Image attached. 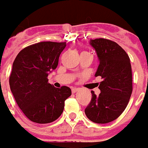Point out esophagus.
I'll list each match as a JSON object with an SVG mask.
<instances>
[{"instance_id": "esophagus-1", "label": "esophagus", "mask_w": 148, "mask_h": 148, "mask_svg": "<svg viewBox=\"0 0 148 148\" xmlns=\"http://www.w3.org/2000/svg\"><path fill=\"white\" fill-rule=\"evenodd\" d=\"M78 90H79V88H72V92H73V93H75V92H77Z\"/></svg>"}]
</instances>
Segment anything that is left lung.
<instances>
[{
    "label": "left lung",
    "instance_id": "obj_1",
    "mask_svg": "<svg viewBox=\"0 0 148 148\" xmlns=\"http://www.w3.org/2000/svg\"><path fill=\"white\" fill-rule=\"evenodd\" d=\"M99 66L95 76H100V93L92 91V99L85 113L90 121L105 124L121 115L130 101L132 91V68L129 56L112 40L99 38L89 40Z\"/></svg>",
    "mask_w": 148,
    "mask_h": 148
}]
</instances>
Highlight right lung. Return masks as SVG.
I'll return each mask as SVG.
<instances>
[{
    "instance_id": "obj_1",
    "label": "right lung",
    "mask_w": 148,
    "mask_h": 148,
    "mask_svg": "<svg viewBox=\"0 0 148 148\" xmlns=\"http://www.w3.org/2000/svg\"><path fill=\"white\" fill-rule=\"evenodd\" d=\"M66 42L45 41L27 47L14 60L9 85L17 104L30 121L46 124L56 121L71 95L67 86L55 88L47 77L57 67Z\"/></svg>"
}]
</instances>
